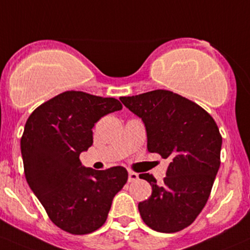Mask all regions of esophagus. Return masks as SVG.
<instances>
[{
  "instance_id": "1",
  "label": "esophagus",
  "mask_w": 250,
  "mask_h": 250,
  "mask_svg": "<svg viewBox=\"0 0 250 250\" xmlns=\"http://www.w3.org/2000/svg\"><path fill=\"white\" fill-rule=\"evenodd\" d=\"M139 178L138 173H135V172H131L129 171V173H128V182L129 183H133V182H136Z\"/></svg>"
}]
</instances>
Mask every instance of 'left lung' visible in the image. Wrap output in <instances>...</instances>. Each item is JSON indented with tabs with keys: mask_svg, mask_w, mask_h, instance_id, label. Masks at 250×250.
Returning <instances> with one entry per match:
<instances>
[{
	"mask_svg": "<svg viewBox=\"0 0 250 250\" xmlns=\"http://www.w3.org/2000/svg\"><path fill=\"white\" fill-rule=\"evenodd\" d=\"M120 100L144 121L148 150L169 160L160 184L149 173L139 175L152 186V196L139 203L141 218L155 231H180L209 199L221 165L217 125L201 105L168 90Z\"/></svg>",
	"mask_w": 250,
	"mask_h": 250,
	"instance_id": "left-lung-1",
	"label": "left lung"
}]
</instances>
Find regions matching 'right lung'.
Masks as SVG:
<instances>
[{"instance_id": "1", "label": "right lung", "mask_w": 250, "mask_h": 250, "mask_svg": "<svg viewBox=\"0 0 250 250\" xmlns=\"http://www.w3.org/2000/svg\"><path fill=\"white\" fill-rule=\"evenodd\" d=\"M121 109L116 98L71 90L41 104L27 120L21 138L26 180L64 231L85 235L100 229L115 194L127 183L125 167L96 171L79 160L94 142L95 123Z\"/></svg>"}]
</instances>
